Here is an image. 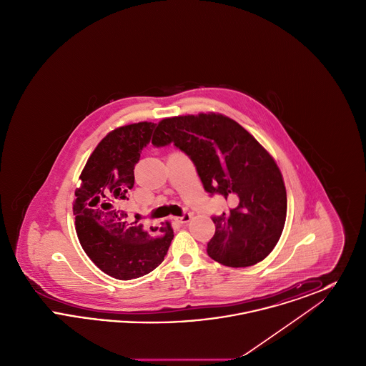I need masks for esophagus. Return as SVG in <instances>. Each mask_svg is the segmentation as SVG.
<instances>
[{"label": "esophagus", "instance_id": "obj_1", "mask_svg": "<svg viewBox=\"0 0 366 366\" xmlns=\"http://www.w3.org/2000/svg\"><path fill=\"white\" fill-rule=\"evenodd\" d=\"M192 215L189 212H185L182 217H175L174 221L175 222H178V224H188L189 221H191Z\"/></svg>", "mask_w": 366, "mask_h": 366}]
</instances>
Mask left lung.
<instances>
[{
  "mask_svg": "<svg viewBox=\"0 0 366 366\" xmlns=\"http://www.w3.org/2000/svg\"><path fill=\"white\" fill-rule=\"evenodd\" d=\"M152 144H174L191 157L206 192L230 203L212 218L207 252L214 261L245 267L273 251L285 225L287 191L276 160L242 124L215 112L164 118Z\"/></svg>",
  "mask_w": 366,
  "mask_h": 366,
  "instance_id": "8db88e82",
  "label": "left lung"
}]
</instances>
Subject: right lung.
<instances>
[{"mask_svg": "<svg viewBox=\"0 0 366 366\" xmlns=\"http://www.w3.org/2000/svg\"><path fill=\"white\" fill-rule=\"evenodd\" d=\"M155 124L139 122L109 132L79 175L72 211L84 251L105 274L132 280L151 273L163 262L174 237L170 222L147 230L129 222L122 204L134 185V166L151 139Z\"/></svg>", "mask_w": 366, "mask_h": 366, "instance_id": "1", "label": "right lung"}]
</instances>
